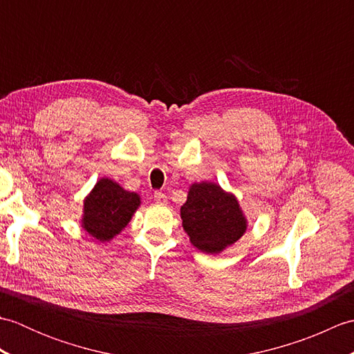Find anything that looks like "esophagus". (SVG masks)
<instances>
[{"label":"esophagus","instance_id":"1","mask_svg":"<svg viewBox=\"0 0 354 354\" xmlns=\"http://www.w3.org/2000/svg\"><path fill=\"white\" fill-rule=\"evenodd\" d=\"M153 199L156 201V204H161V205H164L165 202H167V196H165L162 192H155L153 193Z\"/></svg>","mask_w":354,"mask_h":354}]
</instances>
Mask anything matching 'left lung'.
Here are the masks:
<instances>
[{
  "instance_id": "obj_1",
  "label": "left lung",
  "mask_w": 354,
  "mask_h": 354,
  "mask_svg": "<svg viewBox=\"0 0 354 354\" xmlns=\"http://www.w3.org/2000/svg\"><path fill=\"white\" fill-rule=\"evenodd\" d=\"M184 231L199 251L217 254L245 234L246 219L237 198L214 183L192 184L181 207Z\"/></svg>"
}]
</instances>
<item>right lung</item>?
<instances>
[{
	"label": "right lung",
	"mask_w": 354,
	"mask_h": 354,
	"mask_svg": "<svg viewBox=\"0 0 354 354\" xmlns=\"http://www.w3.org/2000/svg\"><path fill=\"white\" fill-rule=\"evenodd\" d=\"M141 201L109 178H102L84 202L82 227L100 242H109L131 222Z\"/></svg>",
	"instance_id": "right-lung-1"
}]
</instances>
